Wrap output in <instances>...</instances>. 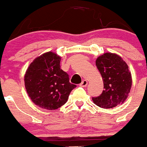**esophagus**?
<instances>
[{"mask_svg":"<svg viewBox=\"0 0 147 147\" xmlns=\"http://www.w3.org/2000/svg\"><path fill=\"white\" fill-rule=\"evenodd\" d=\"M87 84H88V81L86 80H83L80 84V86L81 87H86L87 86Z\"/></svg>","mask_w":147,"mask_h":147,"instance_id":"34e87169","label":"esophagus"}]
</instances>
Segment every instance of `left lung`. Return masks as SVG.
<instances>
[{
    "instance_id": "obj_1",
    "label": "left lung",
    "mask_w": 147,
    "mask_h": 147,
    "mask_svg": "<svg viewBox=\"0 0 147 147\" xmlns=\"http://www.w3.org/2000/svg\"><path fill=\"white\" fill-rule=\"evenodd\" d=\"M96 66L102 78L104 90L100 96L92 97L95 105L108 109L124 102L132 86L127 64L118 55L106 53L96 59Z\"/></svg>"
}]
</instances>
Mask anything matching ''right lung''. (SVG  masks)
Wrapping results in <instances>:
<instances>
[{"instance_id": "right-lung-1", "label": "right lung", "mask_w": 147, "mask_h": 147, "mask_svg": "<svg viewBox=\"0 0 147 147\" xmlns=\"http://www.w3.org/2000/svg\"><path fill=\"white\" fill-rule=\"evenodd\" d=\"M61 57L48 52L30 64L25 75L26 91L33 102L49 111L64 105L76 85L69 82V75L61 69Z\"/></svg>"}]
</instances>
